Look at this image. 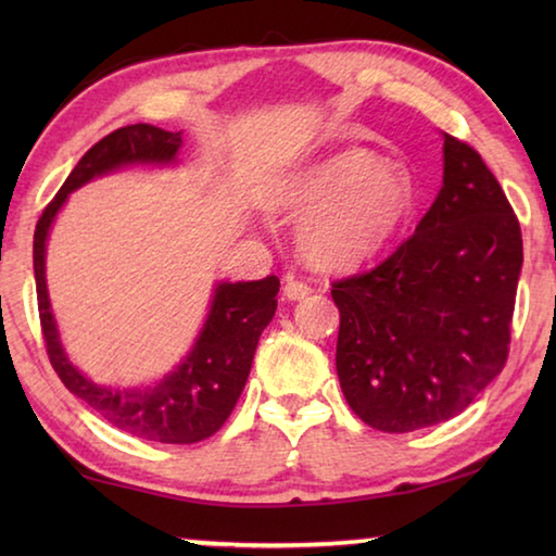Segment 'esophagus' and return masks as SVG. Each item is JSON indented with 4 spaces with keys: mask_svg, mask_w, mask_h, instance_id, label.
<instances>
[{
    "mask_svg": "<svg viewBox=\"0 0 556 556\" xmlns=\"http://www.w3.org/2000/svg\"><path fill=\"white\" fill-rule=\"evenodd\" d=\"M308 294H312V287L306 285V281H301V279H294V277H289L287 281H285V296L289 299V301H299V299H306Z\"/></svg>",
    "mask_w": 556,
    "mask_h": 556,
    "instance_id": "34e87169",
    "label": "esophagus"
}]
</instances>
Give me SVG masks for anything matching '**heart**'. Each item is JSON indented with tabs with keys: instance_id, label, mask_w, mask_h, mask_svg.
<instances>
[{
	"instance_id": "1",
	"label": "heart",
	"mask_w": 556,
	"mask_h": 556,
	"mask_svg": "<svg viewBox=\"0 0 556 556\" xmlns=\"http://www.w3.org/2000/svg\"><path fill=\"white\" fill-rule=\"evenodd\" d=\"M285 203L296 215L308 213L299 228L304 257L321 269H351L397 238L412 213L414 186L372 152L348 149L299 174Z\"/></svg>"
}]
</instances>
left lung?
<instances>
[{"instance_id": "8db88e82", "label": "left lung", "mask_w": 556, "mask_h": 556, "mask_svg": "<svg viewBox=\"0 0 556 556\" xmlns=\"http://www.w3.org/2000/svg\"><path fill=\"white\" fill-rule=\"evenodd\" d=\"M522 232L481 154L444 135V186L378 267L333 281L336 370L365 425L407 434L464 412L505 368Z\"/></svg>"}]
</instances>
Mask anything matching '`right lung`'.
Masks as SVG:
<instances>
[{
  "mask_svg": "<svg viewBox=\"0 0 556 556\" xmlns=\"http://www.w3.org/2000/svg\"><path fill=\"white\" fill-rule=\"evenodd\" d=\"M181 144V131H166L154 125H127L110 131L83 154L61 191L43 208L34 232L36 299L53 370L75 397L96 409L112 427L159 444H195L225 425L248 382L260 336L277 312L279 279L271 275L260 281L218 285L208 321L193 351L154 388H100L73 368L59 341L46 291V238L55 213L75 188L125 164L174 162Z\"/></svg>",
  "mask_w": 556,
  "mask_h": 556,
  "instance_id": "1",
  "label": "right lung"
}]
</instances>
